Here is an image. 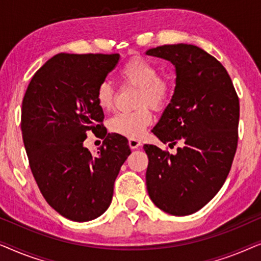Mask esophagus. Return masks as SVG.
Returning a JSON list of instances; mask_svg holds the SVG:
<instances>
[{"instance_id": "1", "label": "esophagus", "mask_w": 261, "mask_h": 261, "mask_svg": "<svg viewBox=\"0 0 261 261\" xmlns=\"http://www.w3.org/2000/svg\"><path fill=\"white\" fill-rule=\"evenodd\" d=\"M128 144H129V147L132 149H135V148H139L141 146V142L138 140V139H129L128 140Z\"/></svg>"}]
</instances>
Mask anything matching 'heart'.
Instances as JSON below:
<instances>
[{
	"label": "heart",
	"mask_w": 261,
	"mask_h": 261,
	"mask_svg": "<svg viewBox=\"0 0 261 261\" xmlns=\"http://www.w3.org/2000/svg\"><path fill=\"white\" fill-rule=\"evenodd\" d=\"M158 73L154 64L141 57H132L121 66L119 76L123 83L139 88L137 106L140 109L114 115L108 122L112 133L137 139L153 121L152 112L148 107L155 112H162L169 106L173 96V83L169 77ZM96 102L105 112L114 107L115 90L109 82H102L97 87Z\"/></svg>",
	"instance_id": "obj_1"
}]
</instances>
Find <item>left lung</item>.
Returning <instances> with one entry per match:
<instances>
[{
	"mask_svg": "<svg viewBox=\"0 0 261 261\" xmlns=\"http://www.w3.org/2000/svg\"><path fill=\"white\" fill-rule=\"evenodd\" d=\"M176 66L172 99L153 128L164 144H179L176 154L145 145L146 185L159 209L191 215L215 196L229 173L238 147L240 105L227 70L195 45H163L148 49Z\"/></svg>",
	"mask_w": 261,
	"mask_h": 261,
	"instance_id": "1",
	"label": "left lung"
}]
</instances>
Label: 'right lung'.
Instances as JSON below:
<instances>
[{
    "label": "right lung",
    "instance_id": "obj_1",
    "mask_svg": "<svg viewBox=\"0 0 261 261\" xmlns=\"http://www.w3.org/2000/svg\"><path fill=\"white\" fill-rule=\"evenodd\" d=\"M119 53H59L28 84L21 130L28 162L46 202L66 219L85 222L108 209L114 181L130 154L128 140L107 134L96 90ZM91 130L105 138L96 156L83 146Z\"/></svg>",
    "mask_w": 261,
    "mask_h": 261
}]
</instances>
